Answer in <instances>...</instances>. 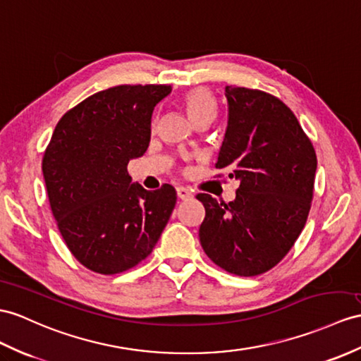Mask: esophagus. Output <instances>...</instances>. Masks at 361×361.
<instances>
[{
    "label": "esophagus",
    "mask_w": 361,
    "mask_h": 361,
    "mask_svg": "<svg viewBox=\"0 0 361 361\" xmlns=\"http://www.w3.org/2000/svg\"><path fill=\"white\" fill-rule=\"evenodd\" d=\"M176 192H178V197L179 199H190V197H192V192L188 188H185V187H178V188H176Z\"/></svg>",
    "instance_id": "34e87169"
}]
</instances>
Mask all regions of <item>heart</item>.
I'll list each match as a JSON object with an SVG mask.
<instances>
[{"instance_id": "heart-1", "label": "heart", "mask_w": 361, "mask_h": 361, "mask_svg": "<svg viewBox=\"0 0 361 361\" xmlns=\"http://www.w3.org/2000/svg\"><path fill=\"white\" fill-rule=\"evenodd\" d=\"M183 105L190 119L197 124L200 121H213L216 116V101L204 87L191 89L183 96Z\"/></svg>"}]
</instances>
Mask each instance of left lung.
Masks as SVG:
<instances>
[{"label": "left lung", "mask_w": 361, "mask_h": 361, "mask_svg": "<svg viewBox=\"0 0 361 361\" xmlns=\"http://www.w3.org/2000/svg\"><path fill=\"white\" fill-rule=\"evenodd\" d=\"M226 130L217 169L240 182L233 202L205 192L200 245L216 265L235 276L276 267L300 235L311 208L317 156L294 113L276 96L225 87Z\"/></svg>", "instance_id": "8db88e82"}]
</instances>
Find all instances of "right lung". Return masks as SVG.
<instances>
[{"mask_svg":"<svg viewBox=\"0 0 361 361\" xmlns=\"http://www.w3.org/2000/svg\"><path fill=\"white\" fill-rule=\"evenodd\" d=\"M171 85H116L68 110L42 157L51 213L68 250L99 274L150 256L176 205L169 183L148 191L127 165L152 139V118Z\"/></svg>","mask_w":361,"mask_h":361,"instance_id":"add662e5","label":"right lung"}]
</instances>
